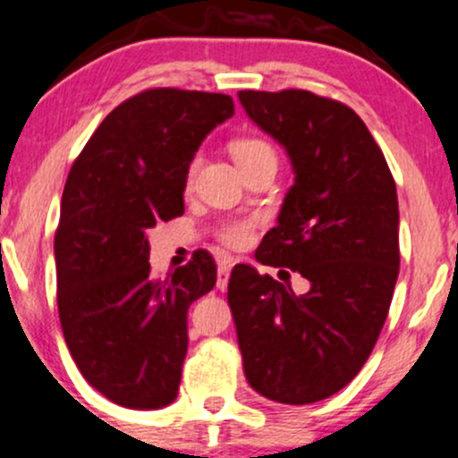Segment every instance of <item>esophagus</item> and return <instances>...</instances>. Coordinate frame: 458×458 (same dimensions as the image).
<instances>
[{
	"instance_id": "esophagus-1",
	"label": "esophagus",
	"mask_w": 458,
	"mask_h": 458,
	"mask_svg": "<svg viewBox=\"0 0 458 458\" xmlns=\"http://www.w3.org/2000/svg\"><path fill=\"white\" fill-rule=\"evenodd\" d=\"M229 275H231V264L229 262H220L218 264V282H216L218 290H227Z\"/></svg>"
}]
</instances>
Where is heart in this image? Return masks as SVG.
Segmentation results:
<instances>
[{
    "label": "heart",
    "instance_id": "b5f03b06",
    "mask_svg": "<svg viewBox=\"0 0 458 458\" xmlns=\"http://www.w3.org/2000/svg\"><path fill=\"white\" fill-rule=\"evenodd\" d=\"M231 152H233V159L238 161L240 168L249 165L250 161L259 159V157H275L273 146H270L268 141L258 140V137H240V140H235L233 144H231ZM191 172H194V161H191L188 168V179L191 176ZM250 235H253V220H227V223L220 225L218 229V238L223 240L227 247L233 249L247 247L250 242Z\"/></svg>",
    "mask_w": 458,
    "mask_h": 458
}]
</instances>
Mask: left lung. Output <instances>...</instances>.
<instances>
[{"mask_svg": "<svg viewBox=\"0 0 458 458\" xmlns=\"http://www.w3.org/2000/svg\"><path fill=\"white\" fill-rule=\"evenodd\" d=\"M238 98L294 170L277 227L255 258L310 282L297 294L249 264L231 270L244 373L268 400L312 404L356 377L386 321L400 273L395 181L365 122L343 102L303 89Z\"/></svg>", "mask_w": 458, "mask_h": 458, "instance_id": "1", "label": "left lung"}]
</instances>
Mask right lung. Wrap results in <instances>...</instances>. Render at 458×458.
<instances>
[{
    "label": "right lung",
    "mask_w": 458,
    "mask_h": 458,
    "mask_svg": "<svg viewBox=\"0 0 458 458\" xmlns=\"http://www.w3.org/2000/svg\"><path fill=\"white\" fill-rule=\"evenodd\" d=\"M231 115L225 93L146 89L102 120L67 176L54 235L63 336L120 406L161 408L179 393L188 310L216 286V262L196 250L155 277L146 229L183 214L194 152Z\"/></svg>",
    "instance_id": "obj_1"
}]
</instances>
